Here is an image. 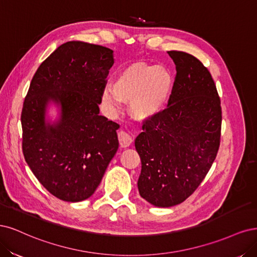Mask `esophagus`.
Returning <instances> with one entry per match:
<instances>
[{"label":"esophagus","instance_id":"34e87169","mask_svg":"<svg viewBox=\"0 0 257 257\" xmlns=\"http://www.w3.org/2000/svg\"><path fill=\"white\" fill-rule=\"evenodd\" d=\"M118 141H119V145L121 147H129L132 143V138L130 135H128L125 131H119L118 132Z\"/></svg>","mask_w":257,"mask_h":257}]
</instances>
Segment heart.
I'll list each match as a JSON object with an SVG mask.
<instances>
[{
	"label": "heart",
	"instance_id": "heart-1",
	"mask_svg": "<svg viewBox=\"0 0 257 257\" xmlns=\"http://www.w3.org/2000/svg\"><path fill=\"white\" fill-rule=\"evenodd\" d=\"M174 88L175 78L168 67L139 61L117 72L112 81V89L103 90L101 101L110 111L117 110L120 101H131V116L147 121L169 109Z\"/></svg>",
	"mask_w": 257,
	"mask_h": 257
}]
</instances>
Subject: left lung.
Returning a JSON list of instances; mask_svg holds the SVG:
<instances>
[{
  "label": "left lung",
  "instance_id": "1",
  "mask_svg": "<svg viewBox=\"0 0 257 257\" xmlns=\"http://www.w3.org/2000/svg\"><path fill=\"white\" fill-rule=\"evenodd\" d=\"M176 66L169 109L143 123L136 139L142 162L140 195L172 207L191 195L207 175L220 146L222 111L210 72L193 55L169 51Z\"/></svg>",
  "mask_w": 257,
  "mask_h": 257
}]
</instances>
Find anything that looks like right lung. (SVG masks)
<instances>
[{"label": "right lung", "mask_w": 257, "mask_h": 257, "mask_svg": "<svg viewBox=\"0 0 257 257\" xmlns=\"http://www.w3.org/2000/svg\"><path fill=\"white\" fill-rule=\"evenodd\" d=\"M113 50L68 41L41 63L21 114L22 151L30 169L49 192L65 202L93 195L118 150L116 122L99 115ZM60 109L52 123L48 104Z\"/></svg>", "instance_id": "right-lung-1"}]
</instances>
